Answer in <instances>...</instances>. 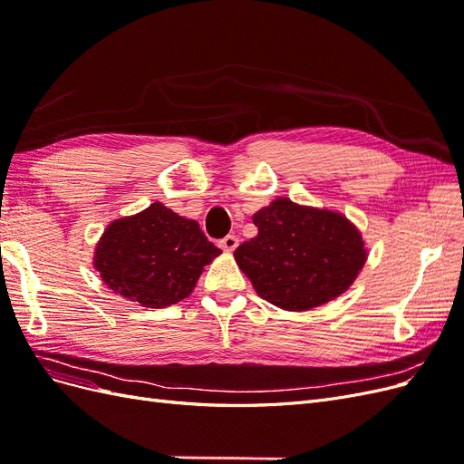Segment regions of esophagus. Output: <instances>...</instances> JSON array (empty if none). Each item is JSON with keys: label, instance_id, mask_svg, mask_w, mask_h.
Instances as JSON below:
<instances>
[{"label": "esophagus", "instance_id": "obj_1", "mask_svg": "<svg viewBox=\"0 0 464 464\" xmlns=\"http://www.w3.org/2000/svg\"><path fill=\"white\" fill-rule=\"evenodd\" d=\"M237 246H240V237H237V236H227V237H222V240H220V247L224 249V251H228V254H232V251L237 247Z\"/></svg>", "mask_w": 464, "mask_h": 464}]
</instances>
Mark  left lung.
Instances as JSON below:
<instances>
[{
    "label": "left lung",
    "instance_id": "left-lung-1",
    "mask_svg": "<svg viewBox=\"0 0 464 464\" xmlns=\"http://www.w3.org/2000/svg\"><path fill=\"white\" fill-rule=\"evenodd\" d=\"M257 236L234 259L263 300L307 312L344 294L368 259L362 232L343 213L278 198L254 215Z\"/></svg>",
    "mask_w": 464,
    "mask_h": 464
}]
</instances>
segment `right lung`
I'll list each match as a JSON object with an SVG mask.
<instances>
[{"label": "right lung", "instance_id": "right-lung-1", "mask_svg": "<svg viewBox=\"0 0 464 464\" xmlns=\"http://www.w3.org/2000/svg\"><path fill=\"white\" fill-rule=\"evenodd\" d=\"M220 254L198 220L154 201L141 213L108 224L92 265L111 292L159 310L188 298L205 265Z\"/></svg>", "mask_w": 464, "mask_h": 464}]
</instances>
